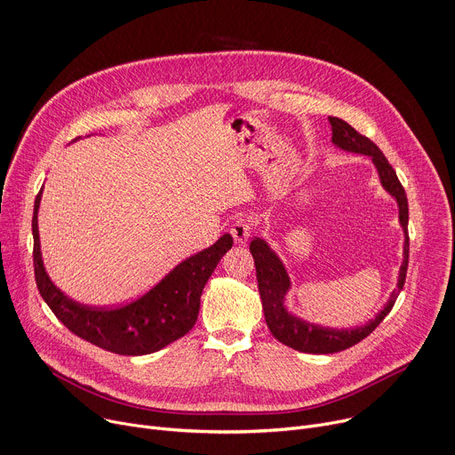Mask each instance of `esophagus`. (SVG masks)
Instances as JSON below:
<instances>
[{
	"mask_svg": "<svg viewBox=\"0 0 455 455\" xmlns=\"http://www.w3.org/2000/svg\"><path fill=\"white\" fill-rule=\"evenodd\" d=\"M252 228H254V223H252L251 218H239V220H235V223L232 225L230 234H232V237L235 239L237 244H244L246 241L251 239Z\"/></svg>",
	"mask_w": 455,
	"mask_h": 455,
	"instance_id": "34e87169",
	"label": "esophagus"
}]
</instances>
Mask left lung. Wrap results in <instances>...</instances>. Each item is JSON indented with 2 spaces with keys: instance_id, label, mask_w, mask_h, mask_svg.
<instances>
[{
  "instance_id": "left-lung-1",
  "label": "left lung",
  "mask_w": 455,
  "mask_h": 455,
  "mask_svg": "<svg viewBox=\"0 0 455 455\" xmlns=\"http://www.w3.org/2000/svg\"><path fill=\"white\" fill-rule=\"evenodd\" d=\"M328 121H330V127H332V143L336 148H341L352 154L368 156L371 163H374L381 187L397 203L399 225L403 228L404 244H403V263L397 275V286L394 288V292L390 294L385 307L361 326L330 328V326H321V324L305 321L294 315L292 312H288L284 303H286L288 291L292 288L291 275H288L283 261L270 249V244L265 239L261 237L252 239L251 252L256 265V275H258L265 321L270 328V332L283 345L299 352H307V354L341 352L354 347L355 343L363 341L368 334L374 332V328L387 317L399 292L403 291V284L406 279V268H408V201H406L404 188L397 180L395 171L392 169V164L383 156V152L368 138L361 136L354 127H350L347 121L332 116H328Z\"/></svg>"
}]
</instances>
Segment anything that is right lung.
<instances>
[{
    "label": "right lung",
    "mask_w": 455,
    "mask_h": 455,
    "mask_svg": "<svg viewBox=\"0 0 455 455\" xmlns=\"http://www.w3.org/2000/svg\"><path fill=\"white\" fill-rule=\"evenodd\" d=\"M34 201V274L41 298L77 338L119 355H145L183 338L196 324L203 288L214 268L232 249V235L223 234L212 246L174 267L136 301L117 308H96L74 301L47 274L41 256L37 211Z\"/></svg>",
    "instance_id": "right-lung-1"
}]
</instances>
